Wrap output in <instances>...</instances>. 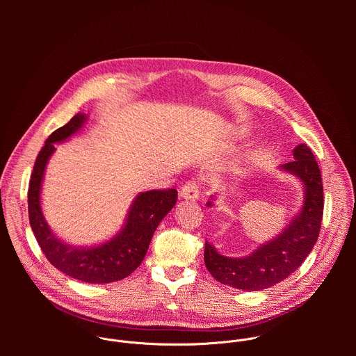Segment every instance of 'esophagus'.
<instances>
[{"label":"esophagus","instance_id":"esophagus-1","mask_svg":"<svg viewBox=\"0 0 356 356\" xmlns=\"http://www.w3.org/2000/svg\"><path fill=\"white\" fill-rule=\"evenodd\" d=\"M198 186H197V183L194 181V180H190V181H187L183 187H181V190H180V197L183 198V200H191V201H195L197 198H198Z\"/></svg>","mask_w":356,"mask_h":356}]
</instances>
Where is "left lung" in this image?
Segmentation results:
<instances>
[{"label": "left lung", "instance_id": "1", "mask_svg": "<svg viewBox=\"0 0 356 356\" xmlns=\"http://www.w3.org/2000/svg\"><path fill=\"white\" fill-rule=\"evenodd\" d=\"M293 156V162L279 168L302 183L301 210L277 236L248 257H224L206 241L204 262L211 276L220 283L246 291H259L289 277L310 255L318 239L324 210L321 172L306 143L297 145ZM214 200L211 197L207 207L214 206Z\"/></svg>", "mask_w": 356, "mask_h": 356}]
</instances>
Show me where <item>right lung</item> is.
I'll use <instances>...</instances> for the list:
<instances>
[{"mask_svg":"<svg viewBox=\"0 0 356 356\" xmlns=\"http://www.w3.org/2000/svg\"><path fill=\"white\" fill-rule=\"evenodd\" d=\"M86 114L74 115L66 125L50 135L36 158L28 190L29 224L47 261L65 275L86 283H111L129 276L143 261L150 239L166 214L175 207L177 191L150 190L139 193L121 231L111 239L94 246H76L58 238L47 225L42 207L40 190L46 165L60 143L83 128Z\"/></svg>","mask_w":356,"mask_h":356,"instance_id":"obj_1","label":"right lung"}]
</instances>
